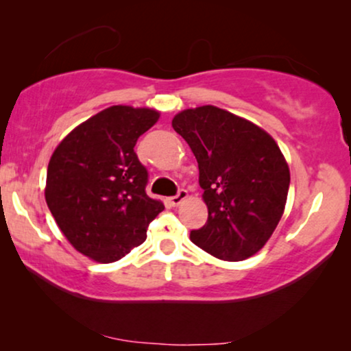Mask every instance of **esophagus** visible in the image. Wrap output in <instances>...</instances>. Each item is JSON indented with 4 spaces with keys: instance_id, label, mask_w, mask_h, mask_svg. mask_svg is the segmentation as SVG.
<instances>
[{
    "instance_id": "obj_1",
    "label": "esophagus",
    "mask_w": 351,
    "mask_h": 351,
    "mask_svg": "<svg viewBox=\"0 0 351 351\" xmlns=\"http://www.w3.org/2000/svg\"><path fill=\"white\" fill-rule=\"evenodd\" d=\"M186 196H189V191L182 189V190H179V193H177L176 196H171V198L167 199V201H169L171 206H174V208H176V206H179V204L182 203V201H184V199L186 198Z\"/></svg>"
}]
</instances>
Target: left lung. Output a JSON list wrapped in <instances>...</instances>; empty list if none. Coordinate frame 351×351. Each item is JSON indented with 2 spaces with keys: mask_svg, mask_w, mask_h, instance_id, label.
Here are the masks:
<instances>
[{
  "mask_svg": "<svg viewBox=\"0 0 351 351\" xmlns=\"http://www.w3.org/2000/svg\"><path fill=\"white\" fill-rule=\"evenodd\" d=\"M172 128L198 161L208 206V222L190 239L222 261L254 256L285 213L291 174L280 147L254 123L214 105L184 110Z\"/></svg>",
  "mask_w": 351,
  "mask_h": 351,
  "instance_id": "obj_1",
  "label": "left lung"
}]
</instances>
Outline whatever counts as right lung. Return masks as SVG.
<instances>
[{
    "instance_id": "add662e5",
    "label": "right lung",
    "mask_w": 351,
    "mask_h": 351,
    "mask_svg": "<svg viewBox=\"0 0 351 351\" xmlns=\"http://www.w3.org/2000/svg\"><path fill=\"white\" fill-rule=\"evenodd\" d=\"M158 118L156 110L113 105L76 126L52 153L47 208L71 246L95 262H117L141 246L165 209L147 195V167L134 152Z\"/></svg>"
}]
</instances>
